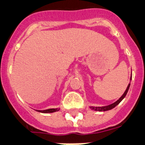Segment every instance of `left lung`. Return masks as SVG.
Instances as JSON below:
<instances>
[{
    "label": "left lung",
    "instance_id": "left-lung-1",
    "mask_svg": "<svg viewBox=\"0 0 145 145\" xmlns=\"http://www.w3.org/2000/svg\"><path fill=\"white\" fill-rule=\"evenodd\" d=\"M130 80H131V78H130ZM129 86H130V83L128 85V86H127V90H126L125 92L124 93V94H123L120 99H119L118 101H116L115 103H112V104H111V105H108V106H102V107H94V106H91L90 108H91L92 110H94V111H108V110L112 109V108H114L115 106H117V105L119 104V103H120V102L121 101L123 100L124 98H125L126 95H127V92H128V91H129Z\"/></svg>",
    "mask_w": 145,
    "mask_h": 145
}]
</instances>
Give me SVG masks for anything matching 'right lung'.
<instances>
[{
	"label": "right lung",
	"instance_id": "right-lung-1",
	"mask_svg": "<svg viewBox=\"0 0 145 145\" xmlns=\"http://www.w3.org/2000/svg\"><path fill=\"white\" fill-rule=\"evenodd\" d=\"M59 110V108H50V109H46V110H43V111H39V112H42V113H52V112H55V111H58Z\"/></svg>",
	"mask_w": 145,
	"mask_h": 145
}]
</instances>
